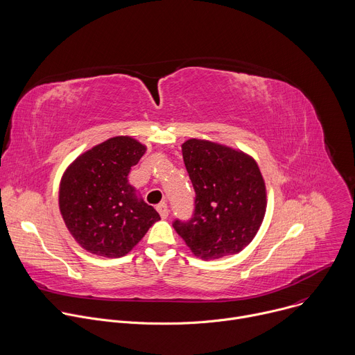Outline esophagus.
Masks as SVG:
<instances>
[{
    "instance_id": "obj_1",
    "label": "esophagus",
    "mask_w": 355,
    "mask_h": 355,
    "mask_svg": "<svg viewBox=\"0 0 355 355\" xmlns=\"http://www.w3.org/2000/svg\"><path fill=\"white\" fill-rule=\"evenodd\" d=\"M157 211H159V214H160V216H162L163 219H167V218H168V207H167L166 202H162V204L157 205Z\"/></svg>"
}]
</instances>
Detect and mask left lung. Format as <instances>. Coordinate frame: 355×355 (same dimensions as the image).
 Returning a JSON list of instances; mask_svg holds the SVG:
<instances>
[{"instance_id": "8db88e82", "label": "left lung", "mask_w": 355, "mask_h": 355, "mask_svg": "<svg viewBox=\"0 0 355 355\" xmlns=\"http://www.w3.org/2000/svg\"><path fill=\"white\" fill-rule=\"evenodd\" d=\"M181 147L195 211L189 220L173 223L175 232L202 260L237 254L257 234L267 208L256 160L209 140L189 139Z\"/></svg>"}]
</instances>
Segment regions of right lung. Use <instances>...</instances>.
Listing matches in <instances>:
<instances>
[{"mask_svg": "<svg viewBox=\"0 0 355 355\" xmlns=\"http://www.w3.org/2000/svg\"><path fill=\"white\" fill-rule=\"evenodd\" d=\"M144 153L136 139L116 136L87 150L64 171L60 212L74 240L92 254L123 257L160 220L128 181Z\"/></svg>", "mask_w": 355, "mask_h": 355, "instance_id": "right-lung-1", "label": "right lung"}]
</instances>
